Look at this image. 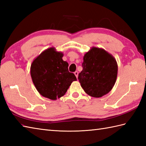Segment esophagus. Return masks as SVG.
Listing matches in <instances>:
<instances>
[{
    "instance_id": "34e87169",
    "label": "esophagus",
    "mask_w": 146,
    "mask_h": 146,
    "mask_svg": "<svg viewBox=\"0 0 146 146\" xmlns=\"http://www.w3.org/2000/svg\"><path fill=\"white\" fill-rule=\"evenodd\" d=\"M74 74H75V75L76 76V78H78V71H75V73H74Z\"/></svg>"
}]
</instances>
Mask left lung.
<instances>
[{"label":"left lung","mask_w":146,"mask_h":146,"mask_svg":"<svg viewBox=\"0 0 146 146\" xmlns=\"http://www.w3.org/2000/svg\"><path fill=\"white\" fill-rule=\"evenodd\" d=\"M78 80L86 94L100 98L107 94L116 82L118 65L112 55L102 48L92 47L83 56Z\"/></svg>","instance_id":"left-lung-1"}]
</instances>
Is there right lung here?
I'll use <instances>...</instances> for the list:
<instances>
[{"instance_id":"obj_1","label":"right lung","mask_w":146,"mask_h":146,"mask_svg":"<svg viewBox=\"0 0 146 146\" xmlns=\"http://www.w3.org/2000/svg\"><path fill=\"white\" fill-rule=\"evenodd\" d=\"M63 56V52L51 47L43 51L31 65V76L36 90L42 97L52 100L63 97L71 83L76 81Z\"/></svg>"}]
</instances>
